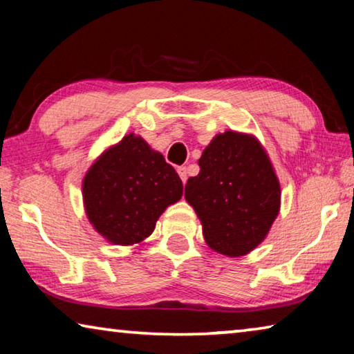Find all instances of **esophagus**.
<instances>
[{"instance_id":"1","label":"esophagus","mask_w":354,"mask_h":354,"mask_svg":"<svg viewBox=\"0 0 354 354\" xmlns=\"http://www.w3.org/2000/svg\"><path fill=\"white\" fill-rule=\"evenodd\" d=\"M178 175H179V178H181L183 183L187 181V176H189L187 167H178Z\"/></svg>"}]
</instances>
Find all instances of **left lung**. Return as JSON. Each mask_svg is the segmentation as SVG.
<instances>
[{
  "mask_svg": "<svg viewBox=\"0 0 354 354\" xmlns=\"http://www.w3.org/2000/svg\"><path fill=\"white\" fill-rule=\"evenodd\" d=\"M200 173L185 184L207 247L241 257L263 242L281 207V185L256 136L227 129L198 159Z\"/></svg>",
  "mask_w": 354,
  "mask_h": 354,
  "instance_id": "1",
  "label": "left lung"
}]
</instances>
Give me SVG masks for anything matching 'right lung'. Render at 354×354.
<instances>
[{"label": "right lung", "instance_id": "add662e5", "mask_svg": "<svg viewBox=\"0 0 354 354\" xmlns=\"http://www.w3.org/2000/svg\"><path fill=\"white\" fill-rule=\"evenodd\" d=\"M181 196L175 169L134 133L107 147L82 179L88 221L107 242L122 247L145 242L165 209Z\"/></svg>", "mask_w": 354, "mask_h": 354}]
</instances>
